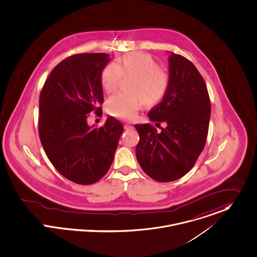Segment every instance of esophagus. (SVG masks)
<instances>
[{
  "label": "esophagus",
  "instance_id": "obj_1",
  "mask_svg": "<svg viewBox=\"0 0 257 257\" xmlns=\"http://www.w3.org/2000/svg\"><path fill=\"white\" fill-rule=\"evenodd\" d=\"M124 128H125V130H131V129H133V128H134V126H133V125H131V124L126 123V124L124 125Z\"/></svg>",
  "mask_w": 257,
  "mask_h": 257
}]
</instances>
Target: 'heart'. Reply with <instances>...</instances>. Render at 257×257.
<instances>
[{
  "mask_svg": "<svg viewBox=\"0 0 257 257\" xmlns=\"http://www.w3.org/2000/svg\"><path fill=\"white\" fill-rule=\"evenodd\" d=\"M122 76H130L127 81L129 90L108 98L105 108L109 114L123 120L134 119L143 102L148 106L160 103L170 86L168 72L160 68L155 59L142 52L130 53L107 64L100 73L102 89L106 93L115 91Z\"/></svg>",
  "mask_w": 257,
  "mask_h": 257,
  "instance_id": "heart-1",
  "label": "heart"
}]
</instances>
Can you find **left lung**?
Listing matches in <instances>:
<instances>
[{
	"label": "left lung",
	"instance_id": "obj_1",
	"mask_svg": "<svg viewBox=\"0 0 257 257\" xmlns=\"http://www.w3.org/2000/svg\"><path fill=\"white\" fill-rule=\"evenodd\" d=\"M166 122L158 132L152 124H136L140 141L136 157L143 171L159 182L185 175L195 165L208 135L211 102L199 71L179 54L170 57V86L166 96L148 113Z\"/></svg>",
	"mask_w": 257,
	"mask_h": 257
}]
</instances>
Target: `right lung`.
Masks as SVG:
<instances>
[{"mask_svg":"<svg viewBox=\"0 0 257 257\" xmlns=\"http://www.w3.org/2000/svg\"><path fill=\"white\" fill-rule=\"evenodd\" d=\"M105 53H82L61 61L39 95L38 132L44 152L67 179L82 185L98 181L109 170L123 125L108 117L104 125H87L90 112L101 116L100 73Z\"/></svg>","mask_w":257,"mask_h":257,"instance_id":"right-lung-1","label":"right lung"}]
</instances>
